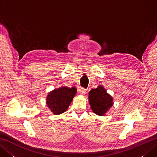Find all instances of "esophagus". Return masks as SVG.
Returning <instances> with one entry per match:
<instances>
[{
  "mask_svg": "<svg viewBox=\"0 0 157 157\" xmlns=\"http://www.w3.org/2000/svg\"><path fill=\"white\" fill-rule=\"evenodd\" d=\"M79 93H80L82 95H84L86 93V89H85L84 88H81L80 89H79Z\"/></svg>",
  "mask_w": 157,
  "mask_h": 157,
  "instance_id": "34e87169",
  "label": "esophagus"
}]
</instances>
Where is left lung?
<instances>
[{"label":"left lung","mask_w":157,"mask_h":157,"mask_svg":"<svg viewBox=\"0 0 157 157\" xmlns=\"http://www.w3.org/2000/svg\"><path fill=\"white\" fill-rule=\"evenodd\" d=\"M89 102L92 111L98 115H104L113 105V98L102 86L89 92Z\"/></svg>","instance_id":"1"}]
</instances>
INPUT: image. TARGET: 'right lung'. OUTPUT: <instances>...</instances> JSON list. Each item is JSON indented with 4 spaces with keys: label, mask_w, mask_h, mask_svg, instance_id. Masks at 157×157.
<instances>
[{
    "label": "right lung",
    "mask_w": 157,
    "mask_h": 157,
    "mask_svg": "<svg viewBox=\"0 0 157 157\" xmlns=\"http://www.w3.org/2000/svg\"><path fill=\"white\" fill-rule=\"evenodd\" d=\"M75 87H61L48 94L46 105L55 115L61 114L67 110L73 96L76 94Z\"/></svg>",
    "instance_id": "1"
}]
</instances>
